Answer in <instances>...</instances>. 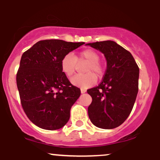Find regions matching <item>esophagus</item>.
I'll return each instance as SVG.
<instances>
[{
	"mask_svg": "<svg viewBox=\"0 0 160 160\" xmlns=\"http://www.w3.org/2000/svg\"><path fill=\"white\" fill-rule=\"evenodd\" d=\"M80 92H81V93L82 94V93H85L86 90L85 89H83V88H81V89H80Z\"/></svg>",
	"mask_w": 160,
	"mask_h": 160,
	"instance_id": "1",
	"label": "esophagus"
}]
</instances>
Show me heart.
Returning <instances> with one entry per match:
<instances>
[{
	"mask_svg": "<svg viewBox=\"0 0 160 160\" xmlns=\"http://www.w3.org/2000/svg\"><path fill=\"white\" fill-rule=\"evenodd\" d=\"M99 59L100 56L98 53L90 49L81 51L78 56L76 57L72 53H68L62 58L61 69L65 76L70 78L76 71L78 62L88 63L84 70V72L86 73V74L76 75L71 79L72 85L86 89L95 83L97 80L96 75L99 78L103 74V68L99 62Z\"/></svg>",
	"mask_w": 160,
	"mask_h": 160,
	"instance_id": "1",
	"label": "heart"
}]
</instances>
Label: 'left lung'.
Listing matches in <instances>:
<instances>
[{
	"label": "left lung",
	"mask_w": 160,
	"mask_h": 160,
	"mask_svg": "<svg viewBox=\"0 0 160 160\" xmlns=\"http://www.w3.org/2000/svg\"><path fill=\"white\" fill-rule=\"evenodd\" d=\"M104 55L107 69L98 86L87 90L92 101L88 108L91 122L97 127L112 129L127 119L138 92V66L132 55L112 40L86 44Z\"/></svg>",
	"instance_id": "left-lung-1"
}]
</instances>
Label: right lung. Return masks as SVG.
<instances>
[{
    "instance_id": "add662e5",
    "label": "right lung",
    "mask_w": 160,
    "mask_h": 160,
    "mask_svg": "<svg viewBox=\"0 0 160 160\" xmlns=\"http://www.w3.org/2000/svg\"><path fill=\"white\" fill-rule=\"evenodd\" d=\"M84 42L40 40L22 56L16 83L22 108L34 125L47 130L63 127L80 95L61 69L62 58Z\"/></svg>"
}]
</instances>
